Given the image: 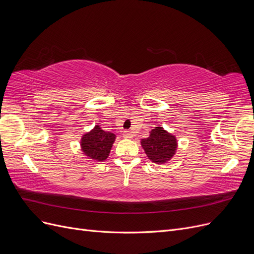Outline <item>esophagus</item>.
Returning a JSON list of instances; mask_svg holds the SVG:
<instances>
[{
  "instance_id": "1",
  "label": "esophagus",
  "mask_w": 254,
  "mask_h": 254,
  "mask_svg": "<svg viewBox=\"0 0 254 254\" xmlns=\"http://www.w3.org/2000/svg\"><path fill=\"white\" fill-rule=\"evenodd\" d=\"M123 135H124V137H126V139H131V137L133 136V134L130 132V131H124V133H123Z\"/></svg>"
}]
</instances>
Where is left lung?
<instances>
[{
	"label": "left lung",
	"instance_id": "obj_1",
	"mask_svg": "<svg viewBox=\"0 0 254 254\" xmlns=\"http://www.w3.org/2000/svg\"><path fill=\"white\" fill-rule=\"evenodd\" d=\"M141 145L151 162L164 164L176 155L178 141L174 134L159 126L151 130L148 137L141 140Z\"/></svg>",
	"mask_w": 254,
	"mask_h": 254
}]
</instances>
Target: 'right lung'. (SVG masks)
I'll list each match as a JSON object with an SVG mask.
<instances>
[{"label":"right lung","instance_id":"1","mask_svg":"<svg viewBox=\"0 0 254 254\" xmlns=\"http://www.w3.org/2000/svg\"><path fill=\"white\" fill-rule=\"evenodd\" d=\"M113 132L104 131L98 125L82 134L80 140V148L83 155L95 162H103L109 157L112 145L115 141Z\"/></svg>","mask_w":254,"mask_h":254}]
</instances>
